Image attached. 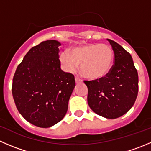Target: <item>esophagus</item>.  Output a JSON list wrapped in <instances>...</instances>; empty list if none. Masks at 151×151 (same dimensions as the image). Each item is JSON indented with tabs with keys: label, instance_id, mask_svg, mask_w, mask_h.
Here are the masks:
<instances>
[{
	"label": "esophagus",
	"instance_id": "34e87169",
	"mask_svg": "<svg viewBox=\"0 0 151 151\" xmlns=\"http://www.w3.org/2000/svg\"><path fill=\"white\" fill-rule=\"evenodd\" d=\"M75 81L77 83H81L82 80L80 78H79L78 77H75Z\"/></svg>",
	"mask_w": 151,
	"mask_h": 151
}]
</instances>
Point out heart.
Instances as JSON below:
<instances>
[{
    "label": "heart",
    "instance_id": "1",
    "mask_svg": "<svg viewBox=\"0 0 151 151\" xmlns=\"http://www.w3.org/2000/svg\"><path fill=\"white\" fill-rule=\"evenodd\" d=\"M114 52L109 45L90 44L76 47L60 55V61L68 71H73L80 65V72L90 80L106 77L114 63Z\"/></svg>",
    "mask_w": 151,
    "mask_h": 151
}]
</instances>
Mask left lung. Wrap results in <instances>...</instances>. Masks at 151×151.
<instances>
[{
	"label": "left lung",
	"instance_id": "left-lung-1",
	"mask_svg": "<svg viewBox=\"0 0 151 151\" xmlns=\"http://www.w3.org/2000/svg\"><path fill=\"white\" fill-rule=\"evenodd\" d=\"M107 41L114 52L110 72L101 79L84 81L88 89V103L97 115L115 119L133 106L138 94V73L131 55L118 43Z\"/></svg>",
	"mask_w": 151,
	"mask_h": 151
}]
</instances>
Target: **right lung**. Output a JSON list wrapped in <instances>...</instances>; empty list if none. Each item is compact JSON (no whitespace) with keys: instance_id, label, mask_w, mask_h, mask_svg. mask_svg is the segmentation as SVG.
Here are the masks:
<instances>
[{"instance_id":"right-lung-1","label":"right lung","mask_w":151,"mask_h":151,"mask_svg":"<svg viewBox=\"0 0 151 151\" xmlns=\"http://www.w3.org/2000/svg\"><path fill=\"white\" fill-rule=\"evenodd\" d=\"M60 43L47 40L32 47L18 65L12 95L22 116L34 126L49 128L66 115L75 86L74 76L60 68Z\"/></svg>"}]
</instances>
